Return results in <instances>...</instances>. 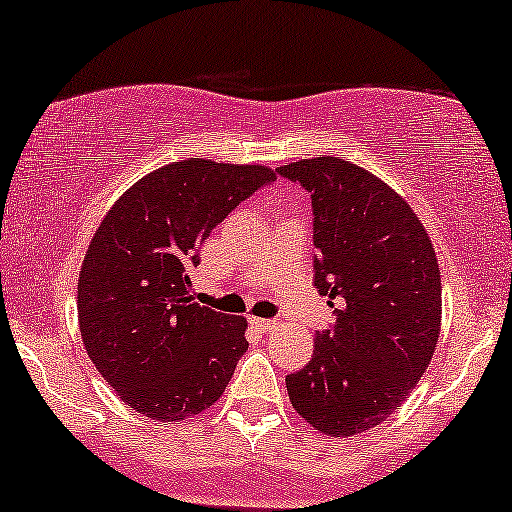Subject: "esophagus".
Here are the masks:
<instances>
[{"mask_svg":"<svg viewBox=\"0 0 512 512\" xmlns=\"http://www.w3.org/2000/svg\"><path fill=\"white\" fill-rule=\"evenodd\" d=\"M249 323L256 327V330H261V332H270V330H275V320H268V318H249Z\"/></svg>","mask_w":512,"mask_h":512,"instance_id":"esophagus-1","label":"esophagus"}]
</instances>
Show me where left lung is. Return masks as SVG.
I'll list each match as a JSON object with an SVG mask.
<instances>
[{"label":"left lung","mask_w":512,"mask_h":512,"mask_svg":"<svg viewBox=\"0 0 512 512\" xmlns=\"http://www.w3.org/2000/svg\"><path fill=\"white\" fill-rule=\"evenodd\" d=\"M277 175L311 192L315 287L337 301L311 361L287 375L289 401L327 437H351L387 420L432 361L437 254L406 199L356 163L315 156Z\"/></svg>","instance_id":"left-lung-1"}]
</instances>
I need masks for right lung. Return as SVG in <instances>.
Masks as SVG:
<instances>
[{"instance_id": "obj_1", "label": "right lung", "mask_w": 512, "mask_h": 512, "mask_svg": "<svg viewBox=\"0 0 512 512\" xmlns=\"http://www.w3.org/2000/svg\"><path fill=\"white\" fill-rule=\"evenodd\" d=\"M266 166L168 163L123 194L87 246L78 323L87 356L132 410L180 422L223 394L246 342V318L194 304L189 270L204 239L258 187Z\"/></svg>"}]
</instances>
